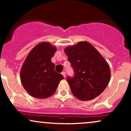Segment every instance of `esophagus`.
<instances>
[{
    "instance_id": "1",
    "label": "esophagus",
    "mask_w": 131,
    "mask_h": 131,
    "mask_svg": "<svg viewBox=\"0 0 131 131\" xmlns=\"http://www.w3.org/2000/svg\"><path fill=\"white\" fill-rule=\"evenodd\" d=\"M61 74H62V75H63V77H64V78H65V77H66V73H65V72H64V71H63L62 73H61Z\"/></svg>"
}]
</instances>
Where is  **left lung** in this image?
Returning a JSON list of instances; mask_svg holds the SVG:
<instances>
[{"mask_svg": "<svg viewBox=\"0 0 131 131\" xmlns=\"http://www.w3.org/2000/svg\"><path fill=\"white\" fill-rule=\"evenodd\" d=\"M64 52L74 71V76L67 79L73 94L82 101L101 94L111 77L108 64L101 54L86 41L67 47Z\"/></svg>", "mask_w": 131, "mask_h": 131, "instance_id": "8db88e82", "label": "left lung"}]
</instances>
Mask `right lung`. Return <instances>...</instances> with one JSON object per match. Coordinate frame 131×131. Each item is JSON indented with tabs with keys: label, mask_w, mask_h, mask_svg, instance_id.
<instances>
[{
	"label": "right lung",
	"mask_w": 131,
	"mask_h": 131,
	"mask_svg": "<svg viewBox=\"0 0 131 131\" xmlns=\"http://www.w3.org/2000/svg\"><path fill=\"white\" fill-rule=\"evenodd\" d=\"M56 50L51 43L42 42L33 48L24 61L20 72L21 82L32 97H50L63 79L62 74L55 71V64L51 61Z\"/></svg>",
	"instance_id": "obj_1"
}]
</instances>
